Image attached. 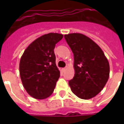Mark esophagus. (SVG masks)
<instances>
[{
  "label": "esophagus",
  "instance_id": "34e87169",
  "mask_svg": "<svg viewBox=\"0 0 124 124\" xmlns=\"http://www.w3.org/2000/svg\"><path fill=\"white\" fill-rule=\"evenodd\" d=\"M66 70H67V68H64L62 69V71H63V72H64V71H66Z\"/></svg>",
  "mask_w": 124,
  "mask_h": 124
}]
</instances>
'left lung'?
Segmentation results:
<instances>
[{
  "label": "left lung",
  "mask_w": 124,
  "mask_h": 124,
  "mask_svg": "<svg viewBox=\"0 0 124 124\" xmlns=\"http://www.w3.org/2000/svg\"><path fill=\"white\" fill-rule=\"evenodd\" d=\"M74 55L75 76L69 81L72 92L88 100L96 96L109 77V64L97 44L81 33L64 35Z\"/></svg>",
  "instance_id": "1"
}]
</instances>
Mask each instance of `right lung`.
<instances>
[{
  "mask_svg": "<svg viewBox=\"0 0 124 124\" xmlns=\"http://www.w3.org/2000/svg\"><path fill=\"white\" fill-rule=\"evenodd\" d=\"M62 38V34L56 33L42 35L28 46L20 58V78L24 89L33 98L45 99L54 91L60 77L54 49Z\"/></svg>",
  "mask_w": 124,
  "mask_h": 124,
  "instance_id": "add662e5",
  "label": "right lung"
}]
</instances>
